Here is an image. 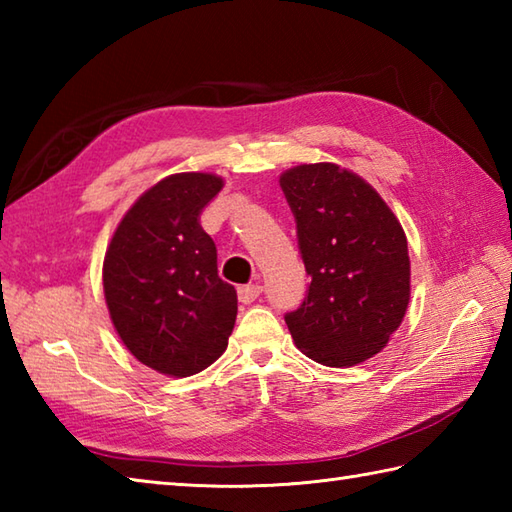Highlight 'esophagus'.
I'll list each match as a JSON object with an SVG mask.
<instances>
[{
	"instance_id": "esophagus-1",
	"label": "esophagus",
	"mask_w": 512,
	"mask_h": 512,
	"mask_svg": "<svg viewBox=\"0 0 512 512\" xmlns=\"http://www.w3.org/2000/svg\"><path fill=\"white\" fill-rule=\"evenodd\" d=\"M259 295H262V286L259 284H248V286L237 288V297L242 303H253Z\"/></svg>"
}]
</instances>
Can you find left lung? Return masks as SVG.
<instances>
[{
  "label": "left lung",
  "instance_id": "left-lung-1",
  "mask_svg": "<svg viewBox=\"0 0 512 512\" xmlns=\"http://www.w3.org/2000/svg\"><path fill=\"white\" fill-rule=\"evenodd\" d=\"M297 220L308 297L286 314L292 341L312 361L352 367L389 343L409 306L407 235L358 173L314 162L279 176Z\"/></svg>",
  "mask_w": 512,
  "mask_h": 512
}]
</instances>
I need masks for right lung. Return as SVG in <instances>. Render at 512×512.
Listing matches in <instances>:
<instances>
[{"label":"right lung","instance_id":"obj_1","mask_svg":"<svg viewBox=\"0 0 512 512\" xmlns=\"http://www.w3.org/2000/svg\"><path fill=\"white\" fill-rule=\"evenodd\" d=\"M224 180L184 171L132 204L107 246L103 292L116 334L136 361L184 378L220 358L237 317V292L217 275V250L200 213Z\"/></svg>","mask_w":512,"mask_h":512}]
</instances>
